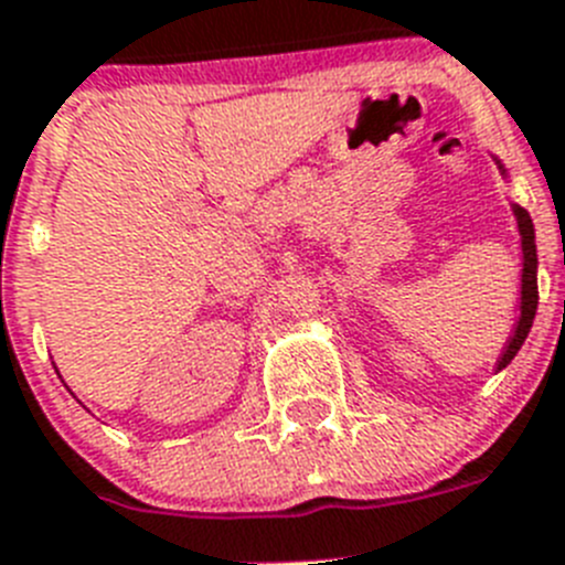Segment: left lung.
<instances>
[{
    "instance_id": "obj_1",
    "label": "left lung",
    "mask_w": 565,
    "mask_h": 565,
    "mask_svg": "<svg viewBox=\"0 0 565 565\" xmlns=\"http://www.w3.org/2000/svg\"><path fill=\"white\" fill-rule=\"evenodd\" d=\"M518 217V232H521V246H523V286H521V319H518L515 333L509 337V344L503 348L501 359H498V371H503L515 353L521 351V344L526 342L529 328L537 311V248H535V226L529 217L526 209L512 206Z\"/></svg>"
}]
</instances>
